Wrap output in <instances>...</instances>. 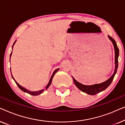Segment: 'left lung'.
Returning <instances> with one entry per match:
<instances>
[{
	"instance_id": "8db88e82",
	"label": "left lung",
	"mask_w": 125,
	"mask_h": 125,
	"mask_svg": "<svg viewBox=\"0 0 125 125\" xmlns=\"http://www.w3.org/2000/svg\"><path fill=\"white\" fill-rule=\"evenodd\" d=\"M109 38L111 41H112L113 44L114 50H115V71H114V72L113 73V74L112 76V77L109 78L107 81L104 82V83H100V84H95L93 85H85L82 84V83L77 81L72 77L73 78V81H74L76 86L80 90H81L82 92L88 94L95 95L96 94L105 90L111 84V83H112L113 80V78L114 77V76H115L116 72H117L118 66V59L119 56V49L117 47V44H116V42L114 40V39H113L112 37L110 36H109Z\"/></svg>"
}]
</instances>
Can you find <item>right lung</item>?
Segmentation results:
<instances>
[{
  "label": "right lung",
  "mask_w": 125,
  "mask_h": 125,
  "mask_svg": "<svg viewBox=\"0 0 125 125\" xmlns=\"http://www.w3.org/2000/svg\"><path fill=\"white\" fill-rule=\"evenodd\" d=\"M15 42H16V41H15V42H14V43H13V45H12V48H13V45H14V44H15ZM11 54H12V52H11V54H10V57H11ZM58 70H59V69H57L55 70V71H54L52 75V76H51V78H50V80H49V83H48V85H47V86L45 87V89H47L48 88V87H49V86H50L51 83H52V78H53V76H54V74H55V73L56 72H57V71H58ZM12 77L13 79L14 80V81H15V83H16V84H17V85H18V86L19 88L20 89H21V90H23V92H26V93H28V94H31V95H39V94H42V93H43V92H44V89H42V90H39V91H36V92H31V91H30V90H27V89H25V88H23V86H21V85H20L19 84V83H17V82H16V81H15L14 78H13V76H12Z\"/></svg>",
  "instance_id": "obj_1"
}]
</instances>
